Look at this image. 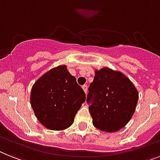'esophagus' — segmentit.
Here are the masks:
<instances>
[{"label": "esophagus", "instance_id": "obj_1", "mask_svg": "<svg viewBox=\"0 0 160 160\" xmlns=\"http://www.w3.org/2000/svg\"><path fill=\"white\" fill-rule=\"evenodd\" d=\"M88 86L87 85H83L82 86V89H83V91H84V92H85V93H87V92H88Z\"/></svg>", "mask_w": 160, "mask_h": 160}]
</instances>
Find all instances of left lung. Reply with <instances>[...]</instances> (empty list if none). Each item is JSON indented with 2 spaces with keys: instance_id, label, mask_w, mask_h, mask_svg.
Segmentation results:
<instances>
[{
  "instance_id": "8db88e82",
  "label": "left lung",
  "mask_w": 160,
  "mask_h": 160,
  "mask_svg": "<svg viewBox=\"0 0 160 160\" xmlns=\"http://www.w3.org/2000/svg\"><path fill=\"white\" fill-rule=\"evenodd\" d=\"M88 92L87 102L92 103L89 111L96 128L114 132L130 121L137 105L138 92L122 72L107 67L96 70Z\"/></svg>"
}]
</instances>
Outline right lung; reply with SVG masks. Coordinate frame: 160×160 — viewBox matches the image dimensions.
Segmentation results:
<instances>
[{
  "label": "right lung",
  "mask_w": 160,
  "mask_h": 160,
  "mask_svg": "<svg viewBox=\"0 0 160 160\" xmlns=\"http://www.w3.org/2000/svg\"><path fill=\"white\" fill-rule=\"evenodd\" d=\"M86 94L65 65L51 68L35 82L30 102L36 117L47 128L61 131L68 128Z\"/></svg>",
  "instance_id": "obj_1"
}]
</instances>
